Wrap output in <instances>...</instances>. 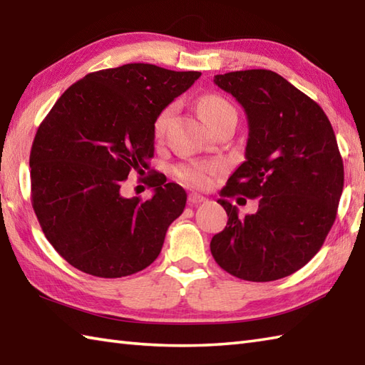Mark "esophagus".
<instances>
[{
  "label": "esophagus",
  "instance_id": "1",
  "mask_svg": "<svg viewBox=\"0 0 365 365\" xmlns=\"http://www.w3.org/2000/svg\"><path fill=\"white\" fill-rule=\"evenodd\" d=\"M205 197L204 196H200V195H197V192H191V195L188 196V202H190V205H197V204H202V202H205Z\"/></svg>",
  "mask_w": 365,
  "mask_h": 365
}]
</instances>
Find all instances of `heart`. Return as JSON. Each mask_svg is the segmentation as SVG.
Returning <instances> with one entry per match:
<instances>
[{
  "label": "heart",
  "mask_w": 365,
  "mask_h": 365,
  "mask_svg": "<svg viewBox=\"0 0 365 365\" xmlns=\"http://www.w3.org/2000/svg\"><path fill=\"white\" fill-rule=\"evenodd\" d=\"M175 113V105H168L165 110H161L153 123V133L157 138L165 135L168 123L173 119ZM200 113L208 127L213 128L220 125L229 118H237L235 108L232 106L226 98L220 96H207L200 100ZM175 173L182 182L196 188H207L212 183L213 177L220 173V165L213 161H197L190 165H180Z\"/></svg>",
  "instance_id": "b5f03b06"
}]
</instances>
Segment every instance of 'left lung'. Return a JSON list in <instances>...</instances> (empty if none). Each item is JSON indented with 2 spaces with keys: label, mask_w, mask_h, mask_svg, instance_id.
I'll use <instances>...</instances> for the list:
<instances>
[{
  "label": "left lung",
  "mask_w": 365,
  "mask_h": 365,
  "mask_svg": "<svg viewBox=\"0 0 365 365\" xmlns=\"http://www.w3.org/2000/svg\"><path fill=\"white\" fill-rule=\"evenodd\" d=\"M247 115L246 161L229 177L218 202L229 220L212 238L216 263L252 282L293 274L320 251L336 221L344 161L328 115L281 75L263 68L215 76ZM260 197L245 219L228 202Z\"/></svg>",
  "instance_id": "1"
}]
</instances>
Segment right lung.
Segmentation results:
<instances>
[{
	"mask_svg": "<svg viewBox=\"0 0 365 365\" xmlns=\"http://www.w3.org/2000/svg\"><path fill=\"white\" fill-rule=\"evenodd\" d=\"M200 72L125 64L89 73L58 98L29 155L31 202L46 240L72 267L122 277L158 257L187 192L152 173L153 123ZM151 173L149 201L123 198L130 172Z\"/></svg>",
	"mask_w": 365,
	"mask_h": 365,
	"instance_id": "1",
	"label": "right lung"
}]
</instances>
